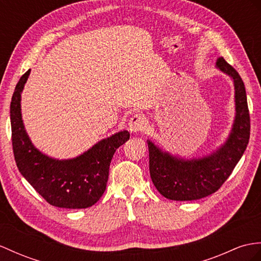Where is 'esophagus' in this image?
Segmentation results:
<instances>
[{"mask_svg": "<svg viewBox=\"0 0 261 261\" xmlns=\"http://www.w3.org/2000/svg\"><path fill=\"white\" fill-rule=\"evenodd\" d=\"M146 125H147V122H146V117L142 114H135L134 116H132L128 123V128L132 133H142L145 130Z\"/></svg>", "mask_w": 261, "mask_h": 261, "instance_id": "esophagus-1", "label": "esophagus"}]
</instances>
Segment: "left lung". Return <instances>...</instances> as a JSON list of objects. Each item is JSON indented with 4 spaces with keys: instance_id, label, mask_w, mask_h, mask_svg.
I'll use <instances>...</instances> for the list:
<instances>
[{
    "instance_id": "8db88e82",
    "label": "left lung",
    "mask_w": 261,
    "mask_h": 261,
    "mask_svg": "<svg viewBox=\"0 0 261 261\" xmlns=\"http://www.w3.org/2000/svg\"><path fill=\"white\" fill-rule=\"evenodd\" d=\"M217 67L231 76L236 98V119L226 144L200 160L184 161L171 157L148 141L150 178L164 197L171 200H195L214 194L222 186L243 156L250 137V115L245 84L224 57Z\"/></svg>"
}]
</instances>
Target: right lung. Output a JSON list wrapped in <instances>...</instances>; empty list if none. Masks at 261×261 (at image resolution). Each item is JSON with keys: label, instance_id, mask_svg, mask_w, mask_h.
I'll list each match as a JSON object with an SVG mask.
<instances>
[{"label": "right lung", "instance_id": "obj_1", "mask_svg": "<svg viewBox=\"0 0 261 261\" xmlns=\"http://www.w3.org/2000/svg\"><path fill=\"white\" fill-rule=\"evenodd\" d=\"M30 72L31 69L17 82L10 107L16 166L52 206L69 209L91 207L104 194L114 152L129 139V133L123 130L105 138L74 160L57 161L43 155L32 145L21 115V93Z\"/></svg>", "mask_w": 261, "mask_h": 261}]
</instances>
